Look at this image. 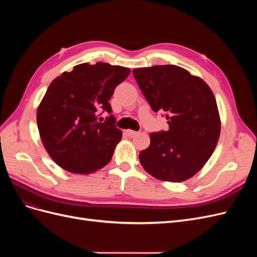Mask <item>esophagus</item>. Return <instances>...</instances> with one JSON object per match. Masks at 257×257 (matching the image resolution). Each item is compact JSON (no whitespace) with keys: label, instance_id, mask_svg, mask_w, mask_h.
I'll use <instances>...</instances> for the list:
<instances>
[{"label":"esophagus","instance_id":"34e87169","mask_svg":"<svg viewBox=\"0 0 257 257\" xmlns=\"http://www.w3.org/2000/svg\"><path fill=\"white\" fill-rule=\"evenodd\" d=\"M125 133H126L128 136L133 137V136H135V135H137V134H138V132H136V131H132V130H126V131H125Z\"/></svg>","mask_w":257,"mask_h":257}]
</instances>
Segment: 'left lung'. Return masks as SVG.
<instances>
[{"instance_id":"left-lung-1","label":"left lung","mask_w":257,"mask_h":257,"mask_svg":"<svg viewBox=\"0 0 257 257\" xmlns=\"http://www.w3.org/2000/svg\"><path fill=\"white\" fill-rule=\"evenodd\" d=\"M133 74L152 110L164 111L169 125L168 131L150 134V146L139 153L141 164L159 180H188L206 164L220 137L211 89L176 65L136 68Z\"/></svg>"}]
</instances>
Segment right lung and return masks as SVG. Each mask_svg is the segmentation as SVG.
<instances>
[{"mask_svg":"<svg viewBox=\"0 0 257 257\" xmlns=\"http://www.w3.org/2000/svg\"><path fill=\"white\" fill-rule=\"evenodd\" d=\"M130 73L104 62L82 63L50 83L36 118L45 149L60 167L87 175L110 162L122 132L113 115L104 123L97 116L99 111L111 113L109 99Z\"/></svg>","mask_w":257,"mask_h":257,"instance_id":"add662e5","label":"right lung"}]
</instances>
